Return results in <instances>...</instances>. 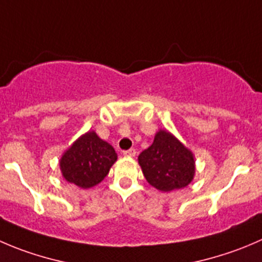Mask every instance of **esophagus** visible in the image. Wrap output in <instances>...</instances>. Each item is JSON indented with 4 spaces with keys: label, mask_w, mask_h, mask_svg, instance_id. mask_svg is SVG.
<instances>
[{
    "label": "esophagus",
    "mask_w": 262,
    "mask_h": 262,
    "mask_svg": "<svg viewBox=\"0 0 262 262\" xmlns=\"http://www.w3.org/2000/svg\"><path fill=\"white\" fill-rule=\"evenodd\" d=\"M123 154L125 155V156H130V157H133V156H136L137 151H136V148H130V149H126V151H124Z\"/></svg>",
    "instance_id": "34e87169"
}]
</instances>
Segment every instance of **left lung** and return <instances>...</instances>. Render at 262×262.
Segmentation results:
<instances>
[{
    "instance_id": "left-lung-1",
    "label": "left lung",
    "mask_w": 262,
    "mask_h": 262,
    "mask_svg": "<svg viewBox=\"0 0 262 262\" xmlns=\"http://www.w3.org/2000/svg\"><path fill=\"white\" fill-rule=\"evenodd\" d=\"M138 161L147 182L162 192L184 188L194 175L192 152L166 130L156 134L154 143L141 152Z\"/></svg>"
}]
</instances>
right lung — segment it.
Returning <instances> with one entry per match:
<instances>
[{"label":"right lung","mask_w":262,"mask_h":262,"mask_svg":"<svg viewBox=\"0 0 262 262\" xmlns=\"http://www.w3.org/2000/svg\"><path fill=\"white\" fill-rule=\"evenodd\" d=\"M116 159L113 146L95 132H88L63 154L60 167L68 182L80 188H91L108 174Z\"/></svg>","instance_id":"right-lung-1"}]
</instances>
